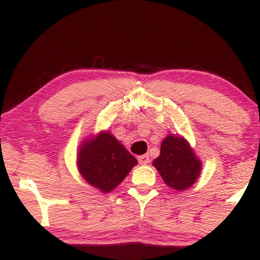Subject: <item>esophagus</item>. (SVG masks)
<instances>
[{
  "label": "esophagus",
  "mask_w": 260,
  "mask_h": 260,
  "mask_svg": "<svg viewBox=\"0 0 260 260\" xmlns=\"http://www.w3.org/2000/svg\"><path fill=\"white\" fill-rule=\"evenodd\" d=\"M138 161L140 165H147L149 162V155H140L138 156Z\"/></svg>",
  "instance_id": "obj_1"
}]
</instances>
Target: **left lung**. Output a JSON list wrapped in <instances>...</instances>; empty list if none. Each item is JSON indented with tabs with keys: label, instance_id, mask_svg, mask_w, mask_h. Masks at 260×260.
I'll use <instances>...</instances> for the list:
<instances>
[{
	"label": "left lung",
	"instance_id": "left-lung-1",
	"mask_svg": "<svg viewBox=\"0 0 260 260\" xmlns=\"http://www.w3.org/2000/svg\"><path fill=\"white\" fill-rule=\"evenodd\" d=\"M169 187L177 190L187 189L199 177L202 162L196 156L189 143L180 136L166 137L161 143L160 155L153 161Z\"/></svg>",
	"mask_w": 260,
	"mask_h": 260
}]
</instances>
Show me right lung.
<instances>
[{
  "label": "right lung",
  "instance_id": "right-lung-1",
  "mask_svg": "<svg viewBox=\"0 0 260 260\" xmlns=\"http://www.w3.org/2000/svg\"><path fill=\"white\" fill-rule=\"evenodd\" d=\"M136 157L110 132H101L80 145L78 169L89 184L109 193L137 165Z\"/></svg>",
  "mask_w": 260,
  "mask_h": 260
}]
</instances>
